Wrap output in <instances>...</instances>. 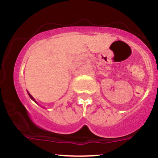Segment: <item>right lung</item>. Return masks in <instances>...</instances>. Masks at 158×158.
<instances>
[{"label": "right lung", "mask_w": 158, "mask_h": 158, "mask_svg": "<svg viewBox=\"0 0 158 158\" xmlns=\"http://www.w3.org/2000/svg\"><path fill=\"white\" fill-rule=\"evenodd\" d=\"M28 94H29V96H30V98H31V99H32V100H33V101H34V102H35V103H37V102H36V101L35 100V99H34V98H33V97H32L31 95H30V93H29V92H28Z\"/></svg>", "instance_id": "obj_1"}]
</instances>
